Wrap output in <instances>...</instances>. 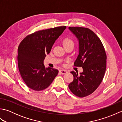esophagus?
I'll list each match as a JSON object with an SVG mask.
<instances>
[{"label":"esophagus","instance_id":"34e87169","mask_svg":"<svg viewBox=\"0 0 122 122\" xmlns=\"http://www.w3.org/2000/svg\"><path fill=\"white\" fill-rule=\"evenodd\" d=\"M59 72H60L61 74H66V73H67V72H67V71L65 70H60L59 71Z\"/></svg>","mask_w":122,"mask_h":122}]
</instances>
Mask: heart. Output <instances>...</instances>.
I'll return each mask as SVG.
<instances>
[{
	"label": "heart",
	"mask_w": 122,
	"mask_h": 122,
	"mask_svg": "<svg viewBox=\"0 0 122 122\" xmlns=\"http://www.w3.org/2000/svg\"><path fill=\"white\" fill-rule=\"evenodd\" d=\"M63 44L64 46L69 45H74V42L71 38H66L63 40Z\"/></svg>",
	"instance_id": "obj_1"
}]
</instances>
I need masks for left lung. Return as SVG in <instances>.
<instances>
[{"label": "left lung", "mask_w": 122, "mask_h": 122, "mask_svg": "<svg viewBox=\"0 0 122 122\" xmlns=\"http://www.w3.org/2000/svg\"><path fill=\"white\" fill-rule=\"evenodd\" d=\"M79 42V54L74 66L82 67L83 72L72 71L74 80L69 84L75 95L83 97L92 94L99 86L107 68V54L100 38L89 28L69 27Z\"/></svg>", "instance_id": "left-lung-1"}]
</instances>
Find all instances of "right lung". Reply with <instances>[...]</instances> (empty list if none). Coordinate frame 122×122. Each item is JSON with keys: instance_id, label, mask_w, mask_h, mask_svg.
<instances>
[{"instance_id": "obj_1", "label": "right lung", "mask_w": 122, "mask_h": 122, "mask_svg": "<svg viewBox=\"0 0 122 122\" xmlns=\"http://www.w3.org/2000/svg\"><path fill=\"white\" fill-rule=\"evenodd\" d=\"M66 26H60L36 31L27 36L18 49V66L23 81L30 89H46L58 75L57 69L46 68L43 60L54 43Z\"/></svg>"}]
</instances>
